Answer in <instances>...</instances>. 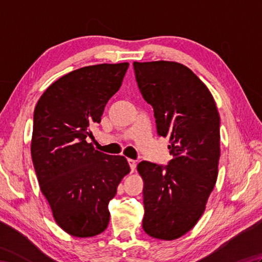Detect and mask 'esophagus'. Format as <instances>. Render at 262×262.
Instances as JSON below:
<instances>
[{
	"mask_svg": "<svg viewBox=\"0 0 262 262\" xmlns=\"http://www.w3.org/2000/svg\"><path fill=\"white\" fill-rule=\"evenodd\" d=\"M128 164L130 166V171L134 172L136 169V161L135 160H132V159H128Z\"/></svg>",
	"mask_w": 262,
	"mask_h": 262,
	"instance_id": "34e87169",
	"label": "esophagus"
}]
</instances>
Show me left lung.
<instances>
[{"label": "left lung", "instance_id": "left-lung-1", "mask_svg": "<svg viewBox=\"0 0 262 262\" xmlns=\"http://www.w3.org/2000/svg\"><path fill=\"white\" fill-rule=\"evenodd\" d=\"M138 88L152 105L158 134L169 137L166 166L143 161V230L171 241L204 214L219 174L220 114L205 83L187 66L169 60L134 62Z\"/></svg>", "mask_w": 262, "mask_h": 262}]
</instances>
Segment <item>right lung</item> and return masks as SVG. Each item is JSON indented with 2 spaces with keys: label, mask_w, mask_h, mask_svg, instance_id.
Returning a JSON list of instances; mask_svg holds the SVG:
<instances>
[{
  "label": "right lung",
  "mask_w": 262,
  "mask_h": 262,
  "mask_svg": "<svg viewBox=\"0 0 262 262\" xmlns=\"http://www.w3.org/2000/svg\"><path fill=\"white\" fill-rule=\"evenodd\" d=\"M128 66L104 63L72 71L47 88L35 108L30 148L39 187L56 224L72 236L91 237L107 229L108 204L130 172L126 158L86 142Z\"/></svg>",
  "instance_id": "obj_1"
}]
</instances>
